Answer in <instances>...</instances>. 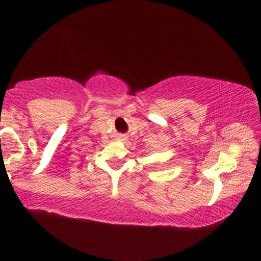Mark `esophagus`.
Listing matches in <instances>:
<instances>
[{
	"mask_svg": "<svg viewBox=\"0 0 261 261\" xmlns=\"http://www.w3.org/2000/svg\"><path fill=\"white\" fill-rule=\"evenodd\" d=\"M119 139H120L121 141H123V140H127V137H126V135H124V134H121L120 137H119Z\"/></svg>",
	"mask_w": 261,
	"mask_h": 261,
	"instance_id": "obj_1",
	"label": "esophagus"
}]
</instances>
